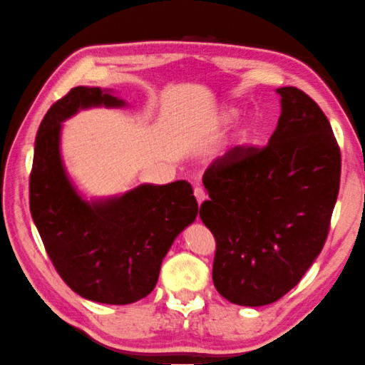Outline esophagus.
<instances>
[{"mask_svg": "<svg viewBox=\"0 0 365 365\" xmlns=\"http://www.w3.org/2000/svg\"><path fill=\"white\" fill-rule=\"evenodd\" d=\"M194 195H195V199H197V204H202V202H204L205 199H207V194H205V190H204V187H200V186H197L195 189H194Z\"/></svg>", "mask_w": 365, "mask_h": 365, "instance_id": "34e87169", "label": "esophagus"}]
</instances>
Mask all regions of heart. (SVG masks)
Instances as JSON below:
<instances>
[{
  "label": "heart",
  "mask_w": 365,
  "mask_h": 365,
  "mask_svg": "<svg viewBox=\"0 0 365 365\" xmlns=\"http://www.w3.org/2000/svg\"><path fill=\"white\" fill-rule=\"evenodd\" d=\"M237 116H239L237 110L228 108V110L222 111V115H220V123H222L223 126H228V124L236 121ZM255 133H257V126H255V124H252V123L246 124V126H242L241 130H239V134H237V143H241V145H244V143H247L250 139H252Z\"/></svg>",
  "instance_id": "b5f03b06"
}]
</instances>
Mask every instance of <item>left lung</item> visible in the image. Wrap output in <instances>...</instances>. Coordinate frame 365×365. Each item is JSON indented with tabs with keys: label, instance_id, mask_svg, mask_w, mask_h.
Segmentation results:
<instances>
[{
	"label": "left lung",
	"instance_id": "8db88e82",
	"mask_svg": "<svg viewBox=\"0 0 365 365\" xmlns=\"http://www.w3.org/2000/svg\"><path fill=\"white\" fill-rule=\"evenodd\" d=\"M282 116L265 147H236L208 166L200 218L217 241L213 284L237 306L278 301L324 249L341 153L320 106L282 87Z\"/></svg>",
	"mask_w": 365,
	"mask_h": 365
}]
</instances>
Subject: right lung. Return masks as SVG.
Returning <instances> with one entry per match:
<instances>
[{
  "mask_svg": "<svg viewBox=\"0 0 365 365\" xmlns=\"http://www.w3.org/2000/svg\"><path fill=\"white\" fill-rule=\"evenodd\" d=\"M100 105L124 101L98 87H74L46 111L35 137L29 204L63 282L86 299L123 306L153 291L161 260L199 207L187 181L142 184L93 204L77 195L59 157L61 121Z\"/></svg>",
  "mask_w": 365,
  "mask_h": 365,
  "instance_id": "add662e5",
  "label": "right lung"
}]
</instances>
